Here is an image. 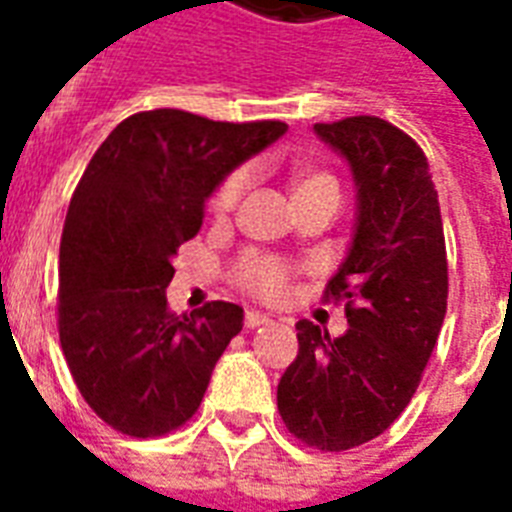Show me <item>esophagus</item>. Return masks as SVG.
I'll return each instance as SVG.
<instances>
[{"label":"esophagus","mask_w":512,"mask_h":512,"mask_svg":"<svg viewBox=\"0 0 512 512\" xmlns=\"http://www.w3.org/2000/svg\"><path fill=\"white\" fill-rule=\"evenodd\" d=\"M271 324V319L265 316V313L260 311H247V316H244V327L247 329H257V327H268Z\"/></svg>","instance_id":"obj_1"}]
</instances>
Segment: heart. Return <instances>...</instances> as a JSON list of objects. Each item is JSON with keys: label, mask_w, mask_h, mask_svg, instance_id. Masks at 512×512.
Wrapping results in <instances>:
<instances>
[{"label": "heart", "mask_w": 512, "mask_h": 512, "mask_svg": "<svg viewBox=\"0 0 512 512\" xmlns=\"http://www.w3.org/2000/svg\"><path fill=\"white\" fill-rule=\"evenodd\" d=\"M321 185H337L329 175H303L295 180V196L321 188ZM247 188V172H233L223 180V185L217 188L215 199H212V209L217 215H228L236 204H239L241 193ZM289 265L279 257L265 255H247L241 257V263L236 265V281L241 287L249 289L252 295L263 297V300H279L287 292L289 284Z\"/></svg>", "instance_id": "obj_1"}]
</instances>
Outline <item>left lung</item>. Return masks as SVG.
<instances>
[{"mask_svg":"<svg viewBox=\"0 0 512 512\" xmlns=\"http://www.w3.org/2000/svg\"><path fill=\"white\" fill-rule=\"evenodd\" d=\"M348 162L356 228L327 297L345 300V335L297 321V358L281 374L279 414L321 452L372 441L412 401L446 316L449 271L428 159L377 116L313 124Z\"/></svg>","mask_w":512,"mask_h":512,"instance_id":"obj_1","label":"left lung"}]
</instances>
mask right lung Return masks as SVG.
<instances>
[{"instance_id":"obj_1","label":"right lung","mask_w":512,"mask_h":512,"mask_svg":"<svg viewBox=\"0 0 512 512\" xmlns=\"http://www.w3.org/2000/svg\"><path fill=\"white\" fill-rule=\"evenodd\" d=\"M284 132L156 108L116 124L87 164L60 236L58 332L79 393L119 433L154 438L191 420L244 327L223 300L170 313L172 257L217 185Z\"/></svg>"}]
</instances>
